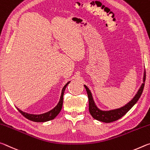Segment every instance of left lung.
Listing matches in <instances>:
<instances>
[{
  "mask_svg": "<svg viewBox=\"0 0 150 150\" xmlns=\"http://www.w3.org/2000/svg\"><path fill=\"white\" fill-rule=\"evenodd\" d=\"M146 72H145L144 76V83L141 86L138 92H137L136 95L135 96V97L132 99V100H131L128 104L124 105V107L120 108L119 109L110 110V111H102V110H100L96 106L94 100H93L91 92H90V90L88 89L86 86L84 85V87L87 92L88 100H89V112L90 114L92 115V116L95 120H99V121L103 122H105V123H110V122H115L116 120H119L120 118H121L138 101L139 98L142 96V92H143L145 85V81H146Z\"/></svg>",
  "mask_w": 150,
  "mask_h": 150,
  "instance_id": "1",
  "label": "left lung"
}]
</instances>
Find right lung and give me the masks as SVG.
<instances>
[{
    "instance_id": "obj_1",
    "label": "right lung",
    "mask_w": 150,
    "mask_h": 150,
    "mask_svg": "<svg viewBox=\"0 0 150 150\" xmlns=\"http://www.w3.org/2000/svg\"><path fill=\"white\" fill-rule=\"evenodd\" d=\"M70 82H68L67 84H66L64 86L63 89L62 90V94H61L60 96V101H59L58 104L54 108L52 109L50 111H49L48 112L45 113V114H40V115H34V114H27V113L24 112L23 111H21V110L18 109L19 112L23 115V116H24L29 120H31V121L33 122H47L49 121V120H52L54 118L57 116V115L60 113L61 109H62V104H63V96H64V93L65 89L67 85L69 84Z\"/></svg>"
}]
</instances>
